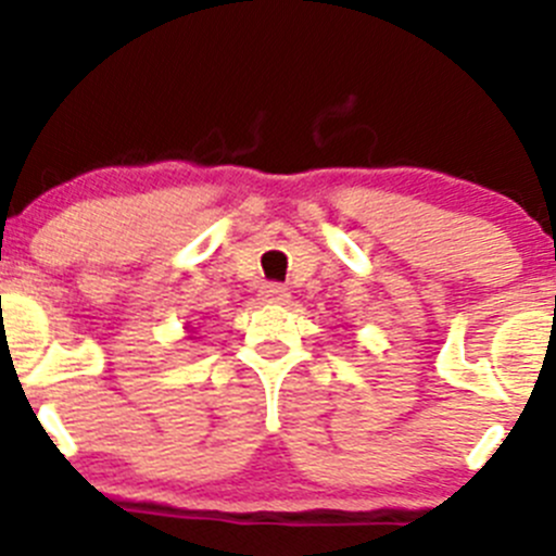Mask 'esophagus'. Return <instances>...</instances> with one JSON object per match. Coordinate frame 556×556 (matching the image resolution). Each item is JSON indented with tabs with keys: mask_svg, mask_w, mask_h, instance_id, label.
<instances>
[{
	"mask_svg": "<svg viewBox=\"0 0 556 556\" xmlns=\"http://www.w3.org/2000/svg\"><path fill=\"white\" fill-rule=\"evenodd\" d=\"M288 288L285 285H277V282H268L261 288V301H266V304H285L288 301Z\"/></svg>",
	"mask_w": 556,
	"mask_h": 556,
	"instance_id": "esophagus-1",
	"label": "esophagus"
}]
</instances>
